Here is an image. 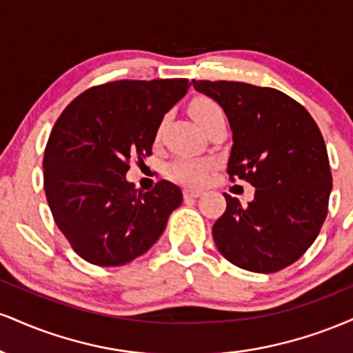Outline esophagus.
<instances>
[{
    "mask_svg": "<svg viewBox=\"0 0 353 353\" xmlns=\"http://www.w3.org/2000/svg\"><path fill=\"white\" fill-rule=\"evenodd\" d=\"M182 194H184L185 199H196V197L202 196V190L199 189H190V188H185L182 190Z\"/></svg>",
    "mask_w": 353,
    "mask_h": 353,
    "instance_id": "1",
    "label": "esophagus"
}]
</instances>
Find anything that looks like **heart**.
<instances>
[{"instance_id": "b5f03b06", "label": "heart", "mask_w": 353, "mask_h": 353, "mask_svg": "<svg viewBox=\"0 0 353 353\" xmlns=\"http://www.w3.org/2000/svg\"><path fill=\"white\" fill-rule=\"evenodd\" d=\"M189 111L194 119H196V123L202 125L210 116H214L216 112H221L222 109L216 101L209 98H197L190 103ZM210 168H212V163L208 159L181 156L168 165V171L165 172H168V176L171 177L172 181L181 182V184L202 185L208 181Z\"/></svg>"}]
</instances>
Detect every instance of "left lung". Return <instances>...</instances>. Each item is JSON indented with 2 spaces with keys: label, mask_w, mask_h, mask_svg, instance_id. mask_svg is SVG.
<instances>
[{
  "label": "left lung",
  "mask_w": 353,
  "mask_h": 353,
  "mask_svg": "<svg viewBox=\"0 0 353 353\" xmlns=\"http://www.w3.org/2000/svg\"><path fill=\"white\" fill-rule=\"evenodd\" d=\"M224 109L232 129L228 174L255 188L212 228L219 252L250 272L272 274L301 259L329 210L332 174L319 125L307 109L274 88L237 81H194Z\"/></svg>",
  "instance_id": "8db88e82"
}]
</instances>
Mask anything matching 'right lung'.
<instances>
[{"label":"right lung","mask_w":353,"mask_h":353,"mask_svg":"<svg viewBox=\"0 0 353 353\" xmlns=\"http://www.w3.org/2000/svg\"><path fill=\"white\" fill-rule=\"evenodd\" d=\"M188 79H121L94 86L61 112L44 149V192L72 250L101 267L148 252L182 202L176 184L143 192L125 181L131 157L151 156L165 112Z\"/></svg>","instance_id":"right-lung-1"}]
</instances>
